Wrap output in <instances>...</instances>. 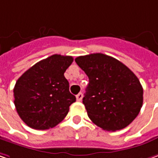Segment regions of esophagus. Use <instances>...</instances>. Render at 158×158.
Listing matches in <instances>:
<instances>
[{"instance_id": "obj_1", "label": "esophagus", "mask_w": 158, "mask_h": 158, "mask_svg": "<svg viewBox=\"0 0 158 158\" xmlns=\"http://www.w3.org/2000/svg\"><path fill=\"white\" fill-rule=\"evenodd\" d=\"M82 98H83L82 93H79V94H78L76 95V99H77L78 102H81V101H82Z\"/></svg>"}]
</instances>
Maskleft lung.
<instances>
[{
  "mask_svg": "<svg viewBox=\"0 0 158 158\" xmlns=\"http://www.w3.org/2000/svg\"><path fill=\"white\" fill-rule=\"evenodd\" d=\"M75 62L89 79L83 103L93 123L107 131L130 125L143 102V89L134 72L101 53L79 56Z\"/></svg>",
  "mask_w": 158,
  "mask_h": 158,
  "instance_id": "1",
  "label": "left lung"
}]
</instances>
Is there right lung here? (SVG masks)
I'll return each instance as SVG.
<instances>
[{
    "label": "right lung",
    "instance_id": "1",
    "mask_svg": "<svg viewBox=\"0 0 158 158\" xmlns=\"http://www.w3.org/2000/svg\"><path fill=\"white\" fill-rule=\"evenodd\" d=\"M72 56L53 55L31 66L17 79L14 103L24 123L33 129L56 127L66 117L76 97L64 77Z\"/></svg>",
    "mask_w": 158,
    "mask_h": 158
}]
</instances>
